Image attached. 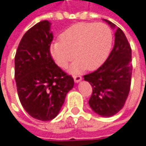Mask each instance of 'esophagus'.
<instances>
[{
	"instance_id": "1",
	"label": "esophagus",
	"mask_w": 146,
	"mask_h": 146,
	"mask_svg": "<svg viewBox=\"0 0 146 146\" xmlns=\"http://www.w3.org/2000/svg\"><path fill=\"white\" fill-rule=\"evenodd\" d=\"M73 78H74V81H75L76 83H78V82H80V81L82 80V77H81L80 75H75V76L73 77Z\"/></svg>"
}]
</instances>
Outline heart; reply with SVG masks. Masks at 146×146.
I'll return each mask as SVG.
<instances>
[{"label": "heart", "mask_w": 146, "mask_h": 146, "mask_svg": "<svg viewBox=\"0 0 146 146\" xmlns=\"http://www.w3.org/2000/svg\"><path fill=\"white\" fill-rule=\"evenodd\" d=\"M113 34L104 23L81 22L75 24L61 35V39L51 45V54L56 63L66 68L75 58L71 73L99 68L110 52ZM75 55H74V53Z\"/></svg>", "instance_id": "1"}]
</instances>
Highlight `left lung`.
Instances as JSON below:
<instances>
[{
    "instance_id": "left-lung-1",
    "label": "left lung",
    "mask_w": 146,
    "mask_h": 146,
    "mask_svg": "<svg viewBox=\"0 0 146 146\" xmlns=\"http://www.w3.org/2000/svg\"><path fill=\"white\" fill-rule=\"evenodd\" d=\"M106 21L114 27L112 22ZM132 68L131 47L118 27L108 58L97 70L84 76L93 88L88 104L96 113L110 117L122 110L130 89Z\"/></svg>"
}]
</instances>
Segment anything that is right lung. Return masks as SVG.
<instances>
[{"instance_id":"right-lung-1","label":"right lung","mask_w":146,"mask_h":146,"mask_svg":"<svg viewBox=\"0 0 146 146\" xmlns=\"http://www.w3.org/2000/svg\"><path fill=\"white\" fill-rule=\"evenodd\" d=\"M53 36L48 21H42L22 36L15 56V79L21 104L33 118L54 119L67 94L73 88V77L55 63L50 52Z\"/></svg>"}]
</instances>
